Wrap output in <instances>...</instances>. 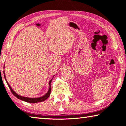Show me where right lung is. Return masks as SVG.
<instances>
[{"instance_id": "right-lung-1", "label": "right lung", "mask_w": 126, "mask_h": 126, "mask_svg": "<svg viewBox=\"0 0 126 126\" xmlns=\"http://www.w3.org/2000/svg\"><path fill=\"white\" fill-rule=\"evenodd\" d=\"M4 78H5V79L6 80V82H7L8 85L10 90H11L12 93L15 96H16L18 99L21 100L25 101H26V102L30 103H36L42 102V101H44V100H47V98H48V97H49V96H50V93H51V81H52L53 79L49 81V90H48V91H47V93L44 96H43L40 97H37V98H30V97H23V96H19L18 95H17V94L13 91V90L11 88V87L10 86V85L8 84V83L7 79H5V75H4Z\"/></svg>"}]
</instances>
